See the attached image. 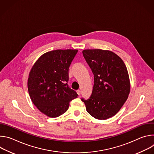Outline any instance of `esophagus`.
<instances>
[{"mask_svg":"<svg viewBox=\"0 0 154 154\" xmlns=\"http://www.w3.org/2000/svg\"><path fill=\"white\" fill-rule=\"evenodd\" d=\"M77 93L78 94V95H79V96H80V94H81V91H80V90H77Z\"/></svg>","mask_w":154,"mask_h":154,"instance_id":"34e87169","label":"esophagus"}]
</instances>
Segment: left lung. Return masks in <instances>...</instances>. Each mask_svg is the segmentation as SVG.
<instances>
[{
	"label": "left lung",
	"instance_id": "1",
	"mask_svg": "<svg viewBox=\"0 0 154 154\" xmlns=\"http://www.w3.org/2000/svg\"><path fill=\"white\" fill-rule=\"evenodd\" d=\"M82 53L94 75V86L90 98L81 100L93 117L108 119L119 111L128 98L130 86L127 68L111 51L86 49Z\"/></svg>",
	"mask_w": 154,
	"mask_h": 154
}]
</instances>
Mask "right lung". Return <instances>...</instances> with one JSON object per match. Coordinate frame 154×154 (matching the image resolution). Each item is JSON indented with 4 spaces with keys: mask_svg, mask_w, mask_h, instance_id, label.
Listing matches in <instances>:
<instances>
[{
    "mask_svg": "<svg viewBox=\"0 0 154 154\" xmlns=\"http://www.w3.org/2000/svg\"><path fill=\"white\" fill-rule=\"evenodd\" d=\"M78 51L55 50L43 54L35 63L28 79V90L39 110L56 118L68 110L69 102L77 97L69 88V68Z\"/></svg>",
    "mask_w": 154,
    "mask_h": 154,
    "instance_id": "1",
    "label": "right lung"
}]
</instances>
